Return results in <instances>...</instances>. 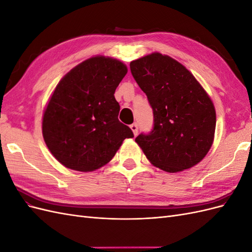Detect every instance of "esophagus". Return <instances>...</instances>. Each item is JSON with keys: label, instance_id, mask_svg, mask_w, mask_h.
Here are the masks:
<instances>
[{"label": "esophagus", "instance_id": "obj_1", "mask_svg": "<svg viewBox=\"0 0 252 252\" xmlns=\"http://www.w3.org/2000/svg\"><path fill=\"white\" fill-rule=\"evenodd\" d=\"M130 128H131V130L133 131V134H134V135L138 134V132H139V126H138V124H136V123L131 124V125H130Z\"/></svg>", "mask_w": 252, "mask_h": 252}]
</instances>
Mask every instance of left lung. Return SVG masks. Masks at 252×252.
Here are the masks:
<instances>
[{
    "mask_svg": "<svg viewBox=\"0 0 252 252\" xmlns=\"http://www.w3.org/2000/svg\"><path fill=\"white\" fill-rule=\"evenodd\" d=\"M130 71L154 113L151 131L135 138L150 163L167 172L199 163L216 130V110L200 83L182 64L158 52L132 61Z\"/></svg>",
    "mask_w": 252,
    "mask_h": 252,
    "instance_id": "obj_1",
    "label": "left lung"
}]
</instances>
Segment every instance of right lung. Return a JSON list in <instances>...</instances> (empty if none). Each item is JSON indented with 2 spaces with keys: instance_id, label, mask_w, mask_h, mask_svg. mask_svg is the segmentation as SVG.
<instances>
[{
  "instance_id": "add662e5",
  "label": "right lung",
  "mask_w": 252,
  "mask_h": 252,
  "mask_svg": "<svg viewBox=\"0 0 252 252\" xmlns=\"http://www.w3.org/2000/svg\"><path fill=\"white\" fill-rule=\"evenodd\" d=\"M127 73L118 60L90 58L60 81L43 117L48 149L67 168L93 171L107 164L133 132L118 119L114 91Z\"/></svg>"
}]
</instances>
